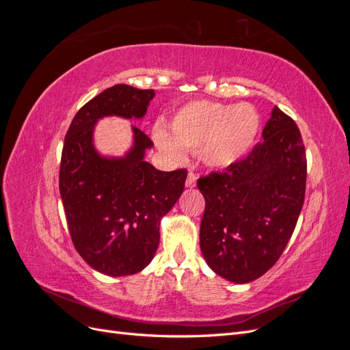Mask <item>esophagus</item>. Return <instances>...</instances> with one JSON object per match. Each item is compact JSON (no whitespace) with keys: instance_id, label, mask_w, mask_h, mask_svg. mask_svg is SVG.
Masks as SVG:
<instances>
[{"instance_id":"1","label":"esophagus","mask_w":350,"mask_h":350,"mask_svg":"<svg viewBox=\"0 0 350 350\" xmlns=\"http://www.w3.org/2000/svg\"><path fill=\"white\" fill-rule=\"evenodd\" d=\"M197 183V174L194 171H189L188 172V176H187V181H185V185L187 187H194Z\"/></svg>"}]
</instances>
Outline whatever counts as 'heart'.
<instances>
[{
    "label": "heart",
    "instance_id": "1",
    "mask_svg": "<svg viewBox=\"0 0 350 350\" xmlns=\"http://www.w3.org/2000/svg\"><path fill=\"white\" fill-rule=\"evenodd\" d=\"M260 115L250 103L224 105L210 100L187 103L171 121V135L153 131L165 153L179 157L183 149L200 153L211 167H226L245 154L256 142Z\"/></svg>",
    "mask_w": 350,
    "mask_h": 350
}]
</instances>
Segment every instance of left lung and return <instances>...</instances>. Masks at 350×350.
Segmentation results:
<instances>
[{"mask_svg":"<svg viewBox=\"0 0 350 350\" xmlns=\"http://www.w3.org/2000/svg\"><path fill=\"white\" fill-rule=\"evenodd\" d=\"M306 153L298 125L278 107L262 140L224 172L198 178L206 207L201 252L219 276L261 278L280 258L305 200Z\"/></svg>","mask_w":350,"mask_h":350,"instance_id":"left-lung-1","label":"left lung"}]
</instances>
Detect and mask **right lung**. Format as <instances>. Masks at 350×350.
Wrapping results in <instances>:
<instances>
[{
	"label": "right lung",
	"instance_id": "obj_1",
	"mask_svg": "<svg viewBox=\"0 0 350 350\" xmlns=\"http://www.w3.org/2000/svg\"><path fill=\"white\" fill-rule=\"evenodd\" d=\"M153 96V89L126 84L103 90L74 116L62 147L59 194L71 241L90 267L108 276L139 273L152 261L161 217L185 187L187 169L163 172L144 161L153 142L137 126L134 147L122 159L100 157L92 144L99 118H142Z\"/></svg>",
	"mask_w": 350,
	"mask_h": 350
}]
</instances>
